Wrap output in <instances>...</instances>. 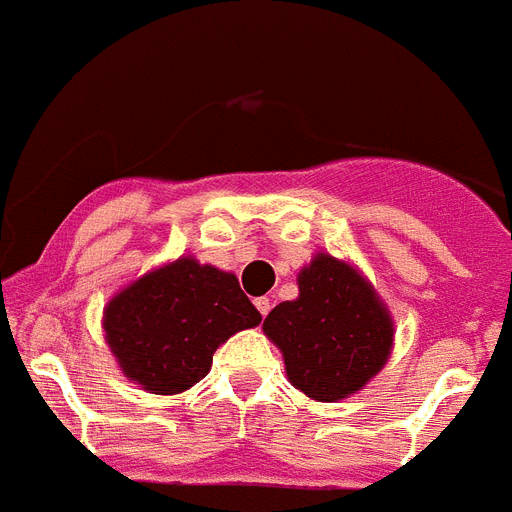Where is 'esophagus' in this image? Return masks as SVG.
I'll return each instance as SVG.
<instances>
[{
	"mask_svg": "<svg viewBox=\"0 0 512 512\" xmlns=\"http://www.w3.org/2000/svg\"><path fill=\"white\" fill-rule=\"evenodd\" d=\"M255 306H257V311H260L262 317H268V311H270V299H268V296H260V299H255Z\"/></svg>",
	"mask_w": 512,
	"mask_h": 512,
	"instance_id": "esophagus-1",
	"label": "esophagus"
}]
</instances>
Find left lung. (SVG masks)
<instances>
[{"label": "left lung", "mask_w": 512, "mask_h": 512, "mask_svg": "<svg viewBox=\"0 0 512 512\" xmlns=\"http://www.w3.org/2000/svg\"><path fill=\"white\" fill-rule=\"evenodd\" d=\"M299 296L270 311L262 332L281 350L291 386L317 402L348 399L386 366L394 319L350 260L317 252L299 270Z\"/></svg>", "instance_id": "1"}]
</instances>
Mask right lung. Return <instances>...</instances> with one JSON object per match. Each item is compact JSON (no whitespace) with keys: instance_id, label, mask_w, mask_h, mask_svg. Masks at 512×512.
I'll return each instance as SVG.
<instances>
[{"instance_id":"right-lung-1","label":"right lung","mask_w":512,"mask_h":512,"mask_svg":"<svg viewBox=\"0 0 512 512\" xmlns=\"http://www.w3.org/2000/svg\"><path fill=\"white\" fill-rule=\"evenodd\" d=\"M262 322L237 275L193 255L146 270L113 293L102 332L128 381L149 394H180L211 371L231 335Z\"/></svg>"}]
</instances>
